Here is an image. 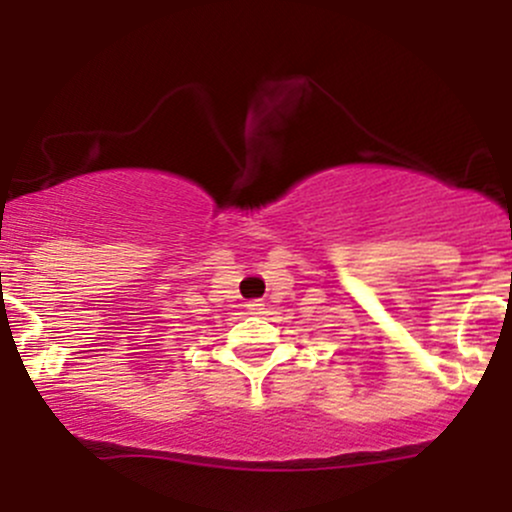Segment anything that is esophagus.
Here are the masks:
<instances>
[{"label":"esophagus","instance_id":"esophagus-1","mask_svg":"<svg viewBox=\"0 0 512 512\" xmlns=\"http://www.w3.org/2000/svg\"><path fill=\"white\" fill-rule=\"evenodd\" d=\"M245 308H248L250 315H262L264 313V303L260 301V298H255V301H248Z\"/></svg>","mask_w":512,"mask_h":512}]
</instances>
